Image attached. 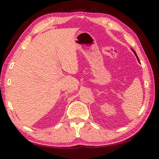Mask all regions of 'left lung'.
Listing matches in <instances>:
<instances>
[{"instance_id":"8db88e82","label":"left lung","mask_w":159,"mask_h":159,"mask_svg":"<svg viewBox=\"0 0 159 159\" xmlns=\"http://www.w3.org/2000/svg\"><path fill=\"white\" fill-rule=\"evenodd\" d=\"M132 50H133V52H134V55H135V56H136L137 59H138V61H139V58H138V55H137V54H136V52H135V51H134V50H133V49H132Z\"/></svg>"}]
</instances>
